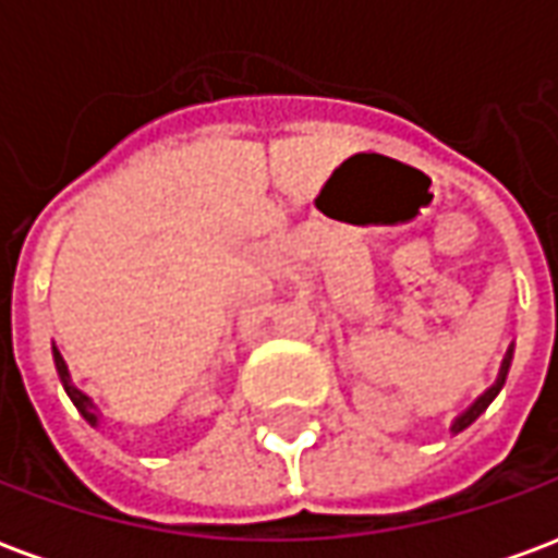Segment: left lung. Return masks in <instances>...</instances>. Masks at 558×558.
I'll return each instance as SVG.
<instances>
[{
    "instance_id": "obj_1",
    "label": "left lung",
    "mask_w": 558,
    "mask_h": 558,
    "mask_svg": "<svg viewBox=\"0 0 558 558\" xmlns=\"http://www.w3.org/2000/svg\"><path fill=\"white\" fill-rule=\"evenodd\" d=\"M508 367H511V352H508V359H505V362H502V371H499V379H496V386L487 388V391H484V395H481V398L475 400V403H472V407H469V410L463 412V415H460V418L454 421V427H451V430H454V433L466 430L469 424H472V421L478 418L481 412H484V410H487V407H490L493 398L499 395V388L505 386V376H508Z\"/></svg>"
}]
</instances>
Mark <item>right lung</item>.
Masks as SVG:
<instances>
[{
    "label": "right lung",
    "instance_id": "right-lung-1",
    "mask_svg": "<svg viewBox=\"0 0 558 558\" xmlns=\"http://www.w3.org/2000/svg\"><path fill=\"white\" fill-rule=\"evenodd\" d=\"M53 359H56V371H59V379L65 383V391H68V398H71V403L77 407L80 415L89 421V424H98V418H101V415H98L95 403H92V400L86 398L83 391H77V388L71 386V379H68V367H65V362H62V355L53 350Z\"/></svg>",
    "mask_w": 558,
    "mask_h": 558
}]
</instances>
